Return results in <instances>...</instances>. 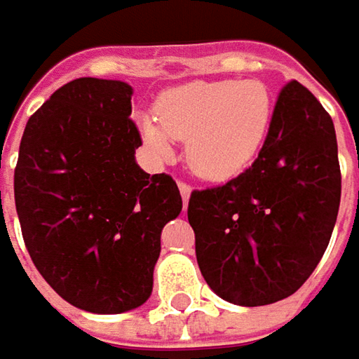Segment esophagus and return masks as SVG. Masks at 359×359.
<instances>
[{"label":"esophagus","instance_id":"obj_1","mask_svg":"<svg viewBox=\"0 0 359 359\" xmlns=\"http://www.w3.org/2000/svg\"><path fill=\"white\" fill-rule=\"evenodd\" d=\"M179 191L180 197H182V203H184V207H187V205H189V197H191V187H189L187 182L179 180Z\"/></svg>","mask_w":359,"mask_h":359}]
</instances>
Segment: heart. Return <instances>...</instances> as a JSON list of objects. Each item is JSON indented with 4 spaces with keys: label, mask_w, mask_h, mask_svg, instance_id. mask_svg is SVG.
Wrapping results in <instances>:
<instances>
[{
    "label": "heart",
    "mask_w": 359,
    "mask_h": 359,
    "mask_svg": "<svg viewBox=\"0 0 359 359\" xmlns=\"http://www.w3.org/2000/svg\"><path fill=\"white\" fill-rule=\"evenodd\" d=\"M272 97L260 81H193L158 97L156 116L137 114L144 142L168 158L184 140L187 166L203 180L233 179L262 148Z\"/></svg>",
    "instance_id": "b5f03b06"
}]
</instances>
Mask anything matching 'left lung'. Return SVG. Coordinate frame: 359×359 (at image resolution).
<instances>
[{
    "label": "left lung",
    "instance_id": "1",
    "mask_svg": "<svg viewBox=\"0 0 359 359\" xmlns=\"http://www.w3.org/2000/svg\"><path fill=\"white\" fill-rule=\"evenodd\" d=\"M341 199L331 117L299 81L274 105L240 177L189 199L201 274L223 301L262 306L297 292L323 258Z\"/></svg>",
    "mask_w": 359,
    "mask_h": 359
}]
</instances>
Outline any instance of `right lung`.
I'll return each mask as SVG.
<instances>
[{
	"instance_id": "obj_1",
	"label": "right lung",
	"mask_w": 359,
	"mask_h": 359,
	"mask_svg": "<svg viewBox=\"0 0 359 359\" xmlns=\"http://www.w3.org/2000/svg\"><path fill=\"white\" fill-rule=\"evenodd\" d=\"M132 95L123 81L62 85L28 119L13 172L34 266L67 303L97 315L150 299L162 227L182 209L172 177L137 166Z\"/></svg>"
}]
</instances>
